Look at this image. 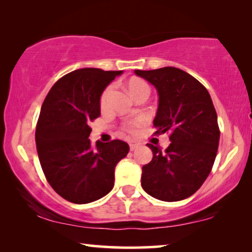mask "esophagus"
<instances>
[{
	"label": "esophagus",
	"instance_id": "1",
	"mask_svg": "<svg viewBox=\"0 0 252 252\" xmlns=\"http://www.w3.org/2000/svg\"><path fill=\"white\" fill-rule=\"evenodd\" d=\"M139 147H140V144H137V143H129V149H130V151L136 150Z\"/></svg>",
	"mask_w": 252,
	"mask_h": 252
}]
</instances>
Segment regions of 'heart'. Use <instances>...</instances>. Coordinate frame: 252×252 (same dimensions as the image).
Segmentation results:
<instances>
[{
    "label": "heart",
    "instance_id": "heart-1",
    "mask_svg": "<svg viewBox=\"0 0 252 252\" xmlns=\"http://www.w3.org/2000/svg\"><path fill=\"white\" fill-rule=\"evenodd\" d=\"M127 89H128L129 94L133 96V97H135L136 95H139L140 93H143V92H148L149 93V86L146 81L141 80V79H130L128 81V84H127ZM112 91V86H108V87L105 88V91L103 92V94L101 96V106L102 108H105L106 106V103H108V98H109V95L110 93ZM141 125V123H134L132 127H130L129 130H133L135 127H139Z\"/></svg>",
    "mask_w": 252,
    "mask_h": 252
}]
</instances>
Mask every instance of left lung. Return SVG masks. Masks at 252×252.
<instances>
[{
  "instance_id": "8db88e82",
  "label": "left lung",
  "mask_w": 252,
  "mask_h": 252,
  "mask_svg": "<svg viewBox=\"0 0 252 252\" xmlns=\"http://www.w3.org/2000/svg\"><path fill=\"white\" fill-rule=\"evenodd\" d=\"M134 72L157 89L154 126L156 134H170L171 141L165 151L147 144L154 156L142 167L141 186L160 201H181L198 190L215 163L220 130L211 96L197 79L180 68Z\"/></svg>"
}]
</instances>
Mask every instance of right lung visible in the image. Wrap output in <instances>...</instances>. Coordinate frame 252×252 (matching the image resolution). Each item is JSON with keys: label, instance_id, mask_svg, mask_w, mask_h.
<instances>
[{"label": "right lung", "instance_id": "right-lung-1", "mask_svg": "<svg viewBox=\"0 0 252 252\" xmlns=\"http://www.w3.org/2000/svg\"><path fill=\"white\" fill-rule=\"evenodd\" d=\"M123 71L85 67L62 77L44 98L35 143L41 167L55 191L68 202L87 204L109 194L115 168L128 144L113 140L93 146L89 123L101 115V95Z\"/></svg>", "mask_w": 252, "mask_h": 252}]
</instances>
